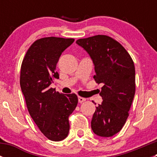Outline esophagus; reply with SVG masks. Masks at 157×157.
<instances>
[{"instance_id":"obj_1","label":"esophagus","mask_w":157,"mask_h":157,"mask_svg":"<svg viewBox=\"0 0 157 157\" xmlns=\"http://www.w3.org/2000/svg\"><path fill=\"white\" fill-rule=\"evenodd\" d=\"M78 101L80 103H82V102H83L84 101H86V99L83 97H78Z\"/></svg>"}]
</instances>
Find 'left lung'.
Segmentation results:
<instances>
[{
  "label": "left lung",
  "instance_id": "obj_1",
  "mask_svg": "<svg viewBox=\"0 0 157 157\" xmlns=\"http://www.w3.org/2000/svg\"><path fill=\"white\" fill-rule=\"evenodd\" d=\"M76 43L90 55L94 64L93 78L102 83L101 105L96 107L91 121L94 134L103 137L119 132L128 117L135 94V68L125 48L103 35L77 40Z\"/></svg>",
  "mask_w": 157,
  "mask_h": 157
}]
</instances>
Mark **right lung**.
<instances>
[{"label": "right lung", "mask_w": 157, "mask_h": 157, "mask_svg": "<svg viewBox=\"0 0 157 157\" xmlns=\"http://www.w3.org/2000/svg\"><path fill=\"white\" fill-rule=\"evenodd\" d=\"M74 42V39L47 37L38 39L29 47L20 71V87L30 116L42 134L54 141L67 137L68 117L77 107V95H63L51 88L61 53Z\"/></svg>", "instance_id": "right-lung-1"}]
</instances>
